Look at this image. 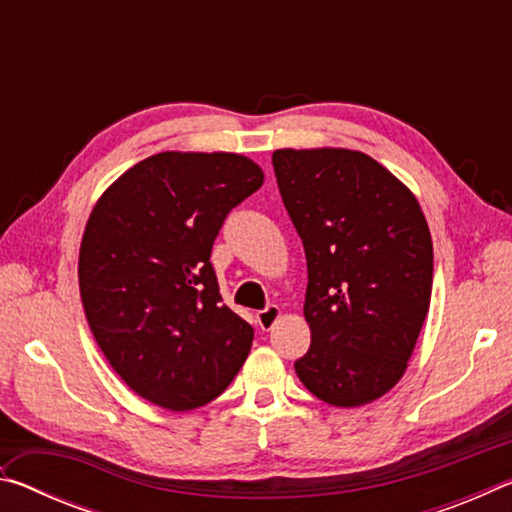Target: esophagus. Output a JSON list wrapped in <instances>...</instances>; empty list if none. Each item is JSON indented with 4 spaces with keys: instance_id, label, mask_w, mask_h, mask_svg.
<instances>
[{
    "instance_id": "1",
    "label": "esophagus",
    "mask_w": 512,
    "mask_h": 512,
    "mask_svg": "<svg viewBox=\"0 0 512 512\" xmlns=\"http://www.w3.org/2000/svg\"><path fill=\"white\" fill-rule=\"evenodd\" d=\"M277 318H280V307L277 305H268V307L257 311V323L262 329H271Z\"/></svg>"
}]
</instances>
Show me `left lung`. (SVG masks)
I'll return each instance as SVG.
<instances>
[{
	"instance_id": "1",
	"label": "left lung",
	"mask_w": 512,
	"mask_h": 512,
	"mask_svg": "<svg viewBox=\"0 0 512 512\" xmlns=\"http://www.w3.org/2000/svg\"><path fill=\"white\" fill-rule=\"evenodd\" d=\"M273 169L307 257L311 345L293 366L318 400L368 404L400 381L427 318V219L366 153L280 149Z\"/></svg>"
}]
</instances>
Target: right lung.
<instances>
[{
	"mask_svg": "<svg viewBox=\"0 0 512 512\" xmlns=\"http://www.w3.org/2000/svg\"><path fill=\"white\" fill-rule=\"evenodd\" d=\"M264 173L237 153H158L112 183L85 225L81 298L117 375L164 409L219 397L253 327L223 305L210 262L225 216Z\"/></svg>",
	"mask_w": 512,
	"mask_h": 512,
	"instance_id": "obj_1",
	"label": "right lung"
}]
</instances>
